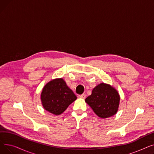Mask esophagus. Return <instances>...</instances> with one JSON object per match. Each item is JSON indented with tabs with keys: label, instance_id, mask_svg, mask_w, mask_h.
I'll use <instances>...</instances> for the list:
<instances>
[{
	"label": "esophagus",
	"instance_id": "1",
	"mask_svg": "<svg viewBox=\"0 0 154 154\" xmlns=\"http://www.w3.org/2000/svg\"><path fill=\"white\" fill-rule=\"evenodd\" d=\"M78 97H79V98H80V99H84L85 98L86 95H85V94H82V95H79Z\"/></svg>",
	"mask_w": 154,
	"mask_h": 154
}]
</instances>
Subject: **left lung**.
I'll use <instances>...</instances> for the list:
<instances>
[{
  "label": "left lung",
  "instance_id": "8db88e82",
  "mask_svg": "<svg viewBox=\"0 0 154 154\" xmlns=\"http://www.w3.org/2000/svg\"><path fill=\"white\" fill-rule=\"evenodd\" d=\"M120 95L116 88L108 84L100 83L95 86L85 102L95 114L102 119L116 114L120 104Z\"/></svg>",
  "mask_w": 154,
  "mask_h": 154
}]
</instances>
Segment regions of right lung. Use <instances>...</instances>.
<instances>
[{
    "label": "right lung",
    "instance_id": "right-lung-1",
    "mask_svg": "<svg viewBox=\"0 0 154 154\" xmlns=\"http://www.w3.org/2000/svg\"><path fill=\"white\" fill-rule=\"evenodd\" d=\"M77 97L62 78L55 79L43 87L40 100L44 109L55 116L66 110Z\"/></svg>",
    "mask_w": 154,
    "mask_h": 154
}]
</instances>
